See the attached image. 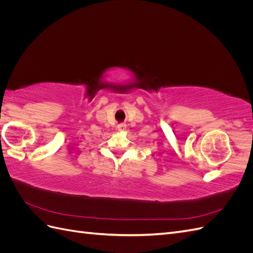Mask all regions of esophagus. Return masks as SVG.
Here are the masks:
<instances>
[{"label": "esophagus", "mask_w": 253, "mask_h": 253, "mask_svg": "<svg viewBox=\"0 0 253 253\" xmlns=\"http://www.w3.org/2000/svg\"><path fill=\"white\" fill-rule=\"evenodd\" d=\"M126 126L125 124H120V125H118V126H117V128H118V131H120V132H122V131H125V129H126Z\"/></svg>", "instance_id": "obj_1"}]
</instances>
